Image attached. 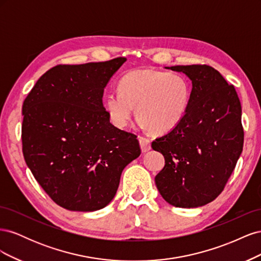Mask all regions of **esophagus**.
<instances>
[{"instance_id": "esophagus-1", "label": "esophagus", "mask_w": 261, "mask_h": 261, "mask_svg": "<svg viewBox=\"0 0 261 261\" xmlns=\"http://www.w3.org/2000/svg\"><path fill=\"white\" fill-rule=\"evenodd\" d=\"M139 143H140L141 151L143 152H147L150 149H151V144H150V140L147 137L139 136Z\"/></svg>"}]
</instances>
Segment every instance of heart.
Returning <instances> with one entry per match:
<instances>
[{"label":"heart","instance_id":"b5f03b06","mask_svg":"<svg viewBox=\"0 0 261 261\" xmlns=\"http://www.w3.org/2000/svg\"><path fill=\"white\" fill-rule=\"evenodd\" d=\"M118 91L110 92L106 110L117 128H125L136 107L138 123L153 133L172 130L183 120L191 102V86L178 73L153 69L132 70L118 83Z\"/></svg>","mask_w":261,"mask_h":261}]
</instances>
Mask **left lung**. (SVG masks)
<instances>
[{"label":"left lung","mask_w":261,"mask_h":261,"mask_svg":"<svg viewBox=\"0 0 261 261\" xmlns=\"http://www.w3.org/2000/svg\"><path fill=\"white\" fill-rule=\"evenodd\" d=\"M167 68L188 76L193 89L181 122L151 144L165 159L155 185L172 206L201 207L222 193L243 151L241 102L234 86L209 65Z\"/></svg>","instance_id":"left-lung-1"}]
</instances>
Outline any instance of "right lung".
Returning <instances> with one entry per match:
<instances>
[{"label":"right lung","instance_id":"right-lung-1","mask_svg":"<svg viewBox=\"0 0 261 261\" xmlns=\"http://www.w3.org/2000/svg\"><path fill=\"white\" fill-rule=\"evenodd\" d=\"M125 61L57 65L23 101V158L43 191L67 210L105 208L124 168L140 155L137 136L111 124L102 102Z\"/></svg>","mask_w":261,"mask_h":261}]
</instances>
